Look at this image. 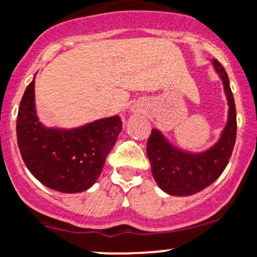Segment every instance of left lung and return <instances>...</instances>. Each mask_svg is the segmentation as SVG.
Masks as SVG:
<instances>
[{"label": "left lung", "instance_id": "1", "mask_svg": "<svg viewBox=\"0 0 257 257\" xmlns=\"http://www.w3.org/2000/svg\"><path fill=\"white\" fill-rule=\"evenodd\" d=\"M223 80L228 97L229 118L219 142L209 150L191 154L174 148L154 129L148 139L147 153L151 172L161 190L172 196H191L212 185L229 163L236 139V109L228 75L218 60H213Z\"/></svg>", "mask_w": 257, "mask_h": 257}]
</instances>
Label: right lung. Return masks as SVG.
Segmentation results:
<instances>
[{
  "label": "right lung",
  "mask_w": 257,
  "mask_h": 257,
  "mask_svg": "<svg viewBox=\"0 0 257 257\" xmlns=\"http://www.w3.org/2000/svg\"><path fill=\"white\" fill-rule=\"evenodd\" d=\"M121 124L114 115L71 131L45 128L36 114L33 80L18 109V148L26 166L43 185L64 193L82 192L101 175Z\"/></svg>",
  "instance_id": "1"
}]
</instances>
